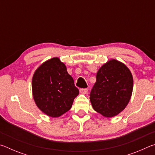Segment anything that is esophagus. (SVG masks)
Instances as JSON below:
<instances>
[{"label": "esophagus", "mask_w": 155, "mask_h": 155, "mask_svg": "<svg viewBox=\"0 0 155 155\" xmlns=\"http://www.w3.org/2000/svg\"><path fill=\"white\" fill-rule=\"evenodd\" d=\"M87 91H88V90L87 88H85V89H81L80 90V93L81 94H86L87 93Z\"/></svg>", "instance_id": "34e87169"}]
</instances>
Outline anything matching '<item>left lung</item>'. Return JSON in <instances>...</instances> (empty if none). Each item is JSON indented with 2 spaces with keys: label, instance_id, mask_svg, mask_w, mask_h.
<instances>
[{
  "label": "left lung",
  "instance_id": "left-lung-1",
  "mask_svg": "<svg viewBox=\"0 0 155 155\" xmlns=\"http://www.w3.org/2000/svg\"><path fill=\"white\" fill-rule=\"evenodd\" d=\"M133 78L128 67L112 59L100 68L90 93L93 109L106 117L118 115L129 103Z\"/></svg>",
  "mask_w": 155,
  "mask_h": 155
}]
</instances>
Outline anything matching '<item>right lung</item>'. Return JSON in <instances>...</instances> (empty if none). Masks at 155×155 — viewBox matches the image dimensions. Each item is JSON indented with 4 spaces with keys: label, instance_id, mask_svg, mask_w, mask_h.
I'll return each mask as SVG.
<instances>
[{
    "label": "right lung",
    "instance_id": "right-lung-1",
    "mask_svg": "<svg viewBox=\"0 0 155 155\" xmlns=\"http://www.w3.org/2000/svg\"><path fill=\"white\" fill-rule=\"evenodd\" d=\"M32 92L37 107L51 117L69 111L79 91L67 68L58 57L47 60L35 71Z\"/></svg>",
    "mask_w": 155,
    "mask_h": 155
}]
</instances>
